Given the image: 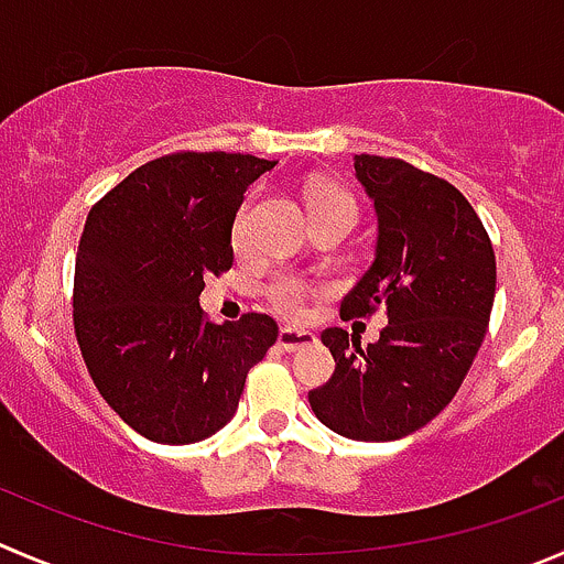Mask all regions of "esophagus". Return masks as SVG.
I'll return each instance as SVG.
<instances>
[{
  "label": "esophagus",
  "mask_w": 564,
  "mask_h": 564,
  "mask_svg": "<svg viewBox=\"0 0 564 564\" xmlns=\"http://www.w3.org/2000/svg\"><path fill=\"white\" fill-rule=\"evenodd\" d=\"M315 343H318V337L313 332L293 329V326H282L279 329V348H285V351H299V348L315 346Z\"/></svg>",
  "instance_id": "obj_1"
}]
</instances>
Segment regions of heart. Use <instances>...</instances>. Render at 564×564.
I'll use <instances>...</instances> for the list:
<instances>
[{"instance_id": "obj_1", "label": "heart", "mask_w": 564, "mask_h": 564, "mask_svg": "<svg viewBox=\"0 0 564 564\" xmlns=\"http://www.w3.org/2000/svg\"><path fill=\"white\" fill-rule=\"evenodd\" d=\"M307 202H310V210H313V207L337 205V202H351V198H348L343 191H337V187L318 185L310 191ZM246 224H249V207L240 210L238 224H235V238L238 240H243ZM307 296H310V288L304 285L299 276H291V273H282V276H276L271 285H268V299H271L273 307H276L282 315H291V318H299V315L304 313Z\"/></svg>"}]
</instances>
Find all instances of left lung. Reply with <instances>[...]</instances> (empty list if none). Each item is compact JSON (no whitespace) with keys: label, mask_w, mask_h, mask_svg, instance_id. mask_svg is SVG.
I'll use <instances>...</instances> for the list:
<instances>
[{"label":"left lung","mask_w":564,"mask_h":564,"mask_svg":"<svg viewBox=\"0 0 564 564\" xmlns=\"http://www.w3.org/2000/svg\"><path fill=\"white\" fill-rule=\"evenodd\" d=\"M373 202L377 243L340 315L388 310L377 343L324 329L335 373L310 390L315 417L348 440L388 443L426 426L474 366L496 299V254L468 198L393 158L354 154Z\"/></svg>","instance_id":"1"}]
</instances>
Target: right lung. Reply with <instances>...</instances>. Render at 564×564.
<instances>
[{"mask_svg": "<svg viewBox=\"0 0 564 564\" xmlns=\"http://www.w3.org/2000/svg\"><path fill=\"white\" fill-rule=\"evenodd\" d=\"M276 160L185 152L118 182L88 213L74 268V332L90 379L127 426L187 446L227 426L246 373L276 343L271 315L207 324V273L232 268L243 193Z\"/></svg>", "mask_w": 564, "mask_h": 564, "instance_id": "obj_1", "label": "right lung"}]
</instances>
